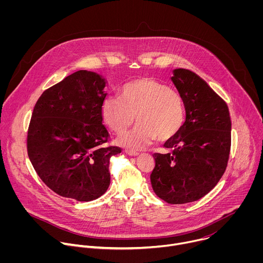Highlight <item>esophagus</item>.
<instances>
[{
  "mask_svg": "<svg viewBox=\"0 0 263 263\" xmlns=\"http://www.w3.org/2000/svg\"><path fill=\"white\" fill-rule=\"evenodd\" d=\"M128 155H130V156H137L139 153L138 152H136V151H133V149H126L125 151Z\"/></svg>",
  "mask_w": 263,
  "mask_h": 263,
  "instance_id": "34e87169",
  "label": "esophagus"
}]
</instances>
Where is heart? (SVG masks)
Instances as JSON below:
<instances>
[{
  "instance_id": "obj_1",
  "label": "heart",
  "mask_w": 263,
  "mask_h": 263,
  "mask_svg": "<svg viewBox=\"0 0 263 263\" xmlns=\"http://www.w3.org/2000/svg\"><path fill=\"white\" fill-rule=\"evenodd\" d=\"M119 95L103 100L101 115L105 124L119 134L136 118V126L119 138L123 145L140 149L157 136L167 140L181 130L185 121L184 102L167 84L152 77H138L123 84Z\"/></svg>"
}]
</instances>
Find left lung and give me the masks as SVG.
Returning a JSON list of instances; mask_svg holds the SVG:
<instances>
[{"instance_id": "obj_1", "label": "left lung", "mask_w": 263, "mask_h": 263, "mask_svg": "<svg viewBox=\"0 0 263 263\" xmlns=\"http://www.w3.org/2000/svg\"><path fill=\"white\" fill-rule=\"evenodd\" d=\"M172 81L181 95L186 118L181 130L154 153V193L168 204L195 202L207 195L227 168L231 118L224 102L190 69H174Z\"/></svg>"}]
</instances>
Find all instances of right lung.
Instances as JSON below:
<instances>
[{
    "label": "right lung",
    "instance_id": "right-lung-1",
    "mask_svg": "<svg viewBox=\"0 0 263 263\" xmlns=\"http://www.w3.org/2000/svg\"><path fill=\"white\" fill-rule=\"evenodd\" d=\"M106 81L78 70L46 89L35 103L27 134L29 159L57 195L81 202L96 200L110 184V158L122 152L106 145L102 124Z\"/></svg>",
    "mask_w": 263,
    "mask_h": 263
}]
</instances>
